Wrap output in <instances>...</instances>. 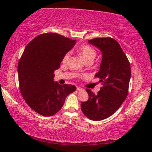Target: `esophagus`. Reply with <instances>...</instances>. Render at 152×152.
I'll return each mask as SVG.
<instances>
[{"instance_id":"esophagus-1","label":"esophagus","mask_w":152,"mask_h":152,"mask_svg":"<svg viewBox=\"0 0 152 152\" xmlns=\"http://www.w3.org/2000/svg\"><path fill=\"white\" fill-rule=\"evenodd\" d=\"M76 90H77V91H82V90H83V89H82V88H78V87H77V88H76Z\"/></svg>"}]
</instances>
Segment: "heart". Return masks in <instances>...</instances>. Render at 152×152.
<instances>
[{
	"label": "heart",
	"instance_id": "obj_1",
	"mask_svg": "<svg viewBox=\"0 0 152 152\" xmlns=\"http://www.w3.org/2000/svg\"><path fill=\"white\" fill-rule=\"evenodd\" d=\"M78 52L88 63H91L96 56V51L93 47L88 44H84L80 46L78 49ZM70 56V51H68L64 55L62 58V63L66 64L69 60ZM83 76L84 75H82V74L77 75V77L80 78H82Z\"/></svg>",
	"mask_w": 152,
	"mask_h": 152
}]
</instances>
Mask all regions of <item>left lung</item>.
<instances>
[{"mask_svg": "<svg viewBox=\"0 0 152 152\" xmlns=\"http://www.w3.org/2000/svg\"><path fill=\"white\" fill-rule=\"evenodd\" d=\"M101 50L102 59L95 77L102 87L97 95L86 89L89 99L81 103V110L87 118L101 121L118 110L127 98L131 78V66L120 45L110 37L95 38L88 41Z\"/></svg>", "mask_w": 152, "mask_h": 152, "instance_id": "obj_1", "label": "left lung"}]
</instances>
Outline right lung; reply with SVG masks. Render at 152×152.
Instances as JSON below:
<instances>
[{"mask_svg": "<svg viewBox=\"0 0 152 152\" xmlns=\"http://www.w3.org/2000/svg\"><path fill=\"white\" fill-rule=\"evenodd\" d=\"M76 42L48 33L38 35L25 47L18 66L19 90L27 104L38 114H56L67 95L76 91L73 85L53 82L54 71L60 67L63 56Z\"/></svg>", "mask_w": 152, "mask_h": 152, "instance_id": "obj_1", "label": "right lung"}]
</instances>
